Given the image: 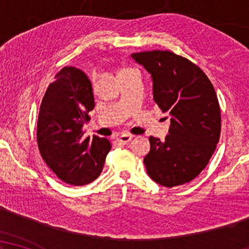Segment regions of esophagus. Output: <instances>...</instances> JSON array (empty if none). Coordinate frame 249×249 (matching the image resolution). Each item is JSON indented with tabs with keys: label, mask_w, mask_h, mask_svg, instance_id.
<instances>
[{
	"label": "esophagus",
	"mask_w": 249,
	"mask_h": 249,
	"mask_svg": "<svg viewBox=\"0 0 249 249\" xmlns=\"http://www.w3.org/2000/svg\"><path fill=\"white\" fill-rule=\"evenodd\" d=\"M132 138L131 135H128V134H122L120 136H118L117 137V142H121V144H127L128 142H130Z\"/></svg>",
	"instance_id": "34e87169"
}]
</instances>
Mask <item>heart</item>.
<instances>
[{"mask_svg":"<svg viewBox=\"0 0 249 249\" xmlns=\"http://www.w3.org/2000/svg\"><path fill=\"white\" fill-rule=\"evenodd\" d=\"M130 70H134V69H124V70H121L120 72H125V71H130Z\"/></svg>","mask_w":249,"mask_h":249,"instance_id":"b5f03b06","label":"heart"}]
</instances>
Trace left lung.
<instances>
[{
  "label": "left lung",
  "mask_w": 249,
  "mask_h": 249,
  "mask_svg": "<svg viewBox=\"0 0 249 249\" xmlns=\"http://www.w3.org/2000/svg\"><path fill=\"white\" fill-rule=\"evenodd\" d=\"M131 56L151 73L155 103L171 115L165 141L149 137L151 151L144 158L147 175L169 188L192 181L205 169L220 139L215 89L199 67L170 51Z\"/></svg>",
  "instance_id": "left-lung-1"
}]
</instances>
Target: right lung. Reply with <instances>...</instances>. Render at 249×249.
I'll list each match as a JSON object with an SVG mask.
<instances>
[{
    "label": "right lung",
    "mask_w": 249,
    "mask_h": 249,
    "mask_svg": "<svg viewBox=\"0 0 249 249\" xmlns=\"http://www.w3.org/2000/svg\"><path fill=\"white\" fill-rule=\"evenodd\" d=\"M94 107L90 80L74 67H64L56 73L40 104L37 121L40 155L57 178L69 185L94 181L111 149L107 138L84 136L83 127Z\"/></svg>",
    "instance_id": "1"
}]
</instances>
